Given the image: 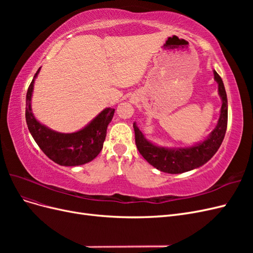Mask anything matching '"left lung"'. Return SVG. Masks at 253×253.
<instances>
[{
	"instance_id": "1",
	"label": "left lung",
	"mask_w": 253,
	"mask_h": 253,
	"mask_svg": "<svg viewBox=\"0 0 253 253\" xmlns=\"http://www.w3.org/2000/svg\"><path fill=\"white\" fill-rule=\"evenodd\" d=\"M213 75L214 80L218 84L221 108L215 128L205 140L186 148L162 147L145 138L136 122L133 124L137 149L142 157L157 170L170 174H179L194 170L209 162L219 149L227 129L228 100L223 80L215 71H213Z\"/></svg>"
}]
</instances>
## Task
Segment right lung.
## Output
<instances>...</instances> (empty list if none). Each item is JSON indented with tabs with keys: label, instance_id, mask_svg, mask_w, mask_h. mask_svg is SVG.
I'll return each mask as SVG.
<instances>
[{
	"label": "right lung",
	"instance_id": "right-lung-1",
	"mask_svg": "<svg viewBox=\"0 0 253 253\" xmlns=\"http://www.w3.org/2000/svg\"><path fill=\"white\" fill-rule=\"evenodd\" d=\"M41 67L36 73L26 95V124L33 138L52 162L60 166L75 167L91 162L103 148L106 129L113 119L115 110L104 109L81 129L74 133H60L38 121L32 110V97L35 80Z\"/></svg>",
	"mask_w": 253,
	"mask_h": 253
}]
</instances>
